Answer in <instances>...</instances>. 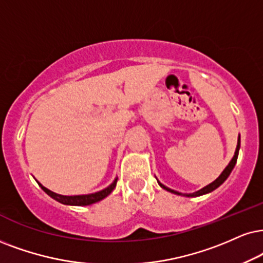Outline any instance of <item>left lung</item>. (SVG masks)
I'll use <instances>...</instances> for the list:
<instances>
[{"label": "left lung", "mask_w": 263, "mask_h": 263, "mask_svg": "<svg viewBox=\"0 0 263 263\" xmlns=\"http://www.w3.org/2000/svg\"><path fill=\"white\" fill-rule=\"evenodd\" d=\"M239 149H240V135H239V137H238L237 149H235L234 156H233V158H232V160L229 161V164H228L227 166H226V168H224L223 171H222V174H221L220 176H218V177L216 178L214 182H211L210 184H208V185H206V187H204V188L199 189V191H197V192H194V193H189V194H182V193H179V192H177V191H174V189H171V188L166 187V185L162 184L161 182H159V181H158V183H159V185H160L161 188H164L165 191H167V192H170V193H174V194H177V195H183V197H188V198L200 197V195H204V194H208V193L214 192L215 189L220 187V185H221L222 183H223V182L226 181V179L228 178V176L231 175L232 170H233L234 166H235V164H237V159H238V154H239Z\"/></svg>", "instance_id": "1"}]
</instances>
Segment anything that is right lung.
Returning a JSON list of instances; mask_svg holds the SVG:
<instances>
[{
	"label": "right lung",
	"mask_w": 263,
	"mask_h": 263,
	"mask_svg": "<svg viewBox=\"0 0 263 263\" xmlns=\"http://www.w3.org/2000/svg\"><path fill=\"white\" fill-rule=\"evenodd\" d=\"M116 182H118V177H116L114 181H112L111 184H109L107 188L102 189V191L92 193V194H82V195H62V194H57V193L49 191L46 187L37 182L40 187L42 188L43 192H46L47 194L54 200H57L59 202L64 205H71V206H87L91 204H95V202H98L103 200L104 198H107L110 193L114 191V188L116 187Z\"/></svg>",
	"instance_id": "obj_1"
}]
</instances>
